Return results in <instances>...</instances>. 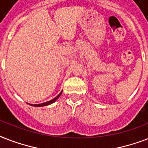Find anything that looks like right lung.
<instances>
[{
  "instance_id": "obj_1",
  "label": "right lung",
  "mask_w": 148,
  "mask_h": 148,
  "mask_svg": "<svg viewBox=\"0 0 148 148\" xmlns=\"http://www.w3.org/2000/svg\"><path fill=\"white\" fill-rule=\"evenodd\" d=\"M61 93H62V91H61V92H60V94H59V95H58V96H57V97H54V98L52 99V100H51V101H47V102H45V103H39V104H32V103H29V104H30V105H31V106H34V107H43V106H47V105H49V104H51V103H53V102H54V101H55L56 100H57V99L58 98V97H60V95H61Z\"/></svg>"
}]
</instances>
